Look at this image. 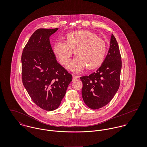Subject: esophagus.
Listing matches in <instances>:
<instances>
[{
	"label": "esophagus",
	"instance_id": "esophagus-1",
	"mask_svg": "<svg viewBox=\"0 0 147 147\" xmlns=\"http://www.w3.org/2000/svg\"><path fill=\"white\" fill-rule=\"evenodd\" d=\"M72 77H73V80H77V79H78V78H79V76H76V75H73Z\"/></svg>",
	"mask_w": 147,
	"mask_h": 147
}]
</instances>
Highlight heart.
<instances>
[{
  "label": "heart",
  "mask_w": 147,
  "mask_h": 147,
  "mask_svg": "<svg viewBox=\"0 0 147 147\" xmlns=\"http://www.w3.org/2000/svg\"><path fill=\"white\" fill-rule=\"evenodd\" d=\"M65 42L57 41L53 53L61 64L67 67L74 51L77 55L69 64L74 72H79L86 66L92 69L100 66L104 61L107 46L105 41L87 30L69 32L65 37Z\"/></svg>",
  "instance_id": "1"
}]
</instances>
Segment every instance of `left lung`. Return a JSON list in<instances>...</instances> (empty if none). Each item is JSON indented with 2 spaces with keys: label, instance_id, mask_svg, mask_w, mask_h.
<instances>
[{
  "label": "left lung",
  "instance_id": "obj_1",
  "mask_svg": "<svg viewBox=\"0 0 147 147\" xmlns=\"http://www.w3.org/2000/svg\"><path fill=\"white\" fill-rule=\"evenodd\" d=\"M121 68L119 46L112 34L108 54L101 66L96 72L80 77L82 97L88 107L98 109L111 101L119 88Z\"/></svg>",
  "mask_w": 147,
  "mask_h": 147
}]
</instances>
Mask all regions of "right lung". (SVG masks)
Masks as SVG:
<instances>
[{"label": "right lung", "instance_id": "right-lung-1", "mask_svg": "<svg viewBox=\"0 0 147 147\" xmlns=\"http://www.w3.org/2000/svg\"><path fill=\"white\" fill-rule=\"evenodd\" d=\"M58 29L36 30L21 55L23 85L33 101L47 111L59 107L72 80V75L57 62L50 43V36Z\"/></svg>", "mask_w": 147, "mask_h": 147}]
</instances>
